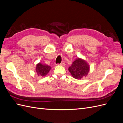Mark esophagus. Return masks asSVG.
Returning a JSON list of instances; mask_svg holds the SVG:
<instances>
[{
  "label": "esophagus",
  "mask_w": 123,
  "mask_h": 123,
  "mask_svg": "<svg viewBox=\"0 0 123 123\" xmlns=\"http://www.w3.org/2000/svg\"><path fill=\"white\" fill-rule=\"evenodd\" d=\"M58 65H61V66H65V62H62V63H61V64H58Z\"/></svg>",
  "instance_id": "obj_1"
}]
</instances>
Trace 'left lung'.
Masks as SVG:
<instances>
[{
	"instance_id": "left-lung-1",
	"label": "left lung",
	"mask_w": 123,
	"mask_h": 123,
	"mask_svg": "<svg viewBox=\"0 0 123 123\" xmlns=\"http://www.w3.org/2000/svg\"><path fill=\"white\" fill-rule=\"evenodd\" d=\"M89 66L86 62L78 58L73 62L68 70L74 78L79 80L87 76L89 72Z\"/></svg>"
}]
</instances>
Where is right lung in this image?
Returning a JSON list of instances; mask_svg holds the SVG:
<instances>
[{"label":"right lung","instance_id":"add662e5","mask_svg":"<svg viewBox=\"0 0 123 123\" xmlns=\"http://www.w3.org/2000/svg\"><path fill=\"white\" fill-rule=\"evenodd\" d=\"M51 69L50 66L43 65L41 63L37 64L36 66V72L38 76H45Z\"/></svg>","mask_w":123,"mask_h":123}]
</instances>
